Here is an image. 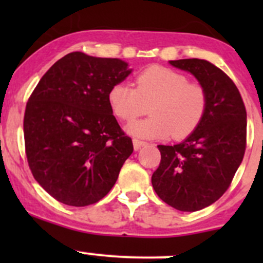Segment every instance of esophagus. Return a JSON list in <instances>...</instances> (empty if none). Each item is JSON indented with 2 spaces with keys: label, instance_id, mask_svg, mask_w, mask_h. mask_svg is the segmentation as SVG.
Returning a JSON list of instances; mask_svg holds the SVG:
<instances>
[{
  "label": "esophagus",
  "instance_id": "obj_1",
  "mask_svg": "<svg viewBox=\"0 0 263 263\" xmlns=\"http://www.w3.org/2000/svg\"><path fill=\"white\" fill-rule=\"evenodd\" d=\"M134 141V147L135 150H139V148H141L144 145H146V142L145 141H141V140H137V139H134L132 140Z\"/></svg>",
  "mask_w": 263,
  "mask_h": 263
}]
</instances>
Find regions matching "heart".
Masks as SVG:
<instances>
[{"label": "heart", "instance_id": "obj_1", "mask_svg": "<svg viewBox=\"0 0 263 263\" xmlns=\"http://www.w3.org/2000/svg\"><path fill=\"white\" fill-rule=\"evenodd\" d=\"M108 104L117 118L134 122L127 131L136 137L184 140L200 127L209 105L208 90L201 82L188 81L183 73L164 66H150L135 78V87L117 82L108 91Z\"/></svg>", "mask_w": 263, "mask_h": 263}]
</instances>
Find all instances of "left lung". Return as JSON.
<instances>
[{
	"label": "left lung",
	"instance_id": "8db88e82",
	"mask_svg": "<svg viewBox=\"0 0 263 263\" xmlns=\"http://www.w3.org/2000/svg\"><path fill=\"white\" fill-rule=\"evenodd\" d=\"M171 65L192 73L208 90L200 127L178 145H159L161 160L151 183L156 195L179 211H198L219 200L232 183L247 146V112L232 79L206 60Z\"/></svg>",
	"mask_w": 263,
	"mask_h": 263
}]
</instances>
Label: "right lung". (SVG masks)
<instances>
[{
	"instance_id": "1",
	"label": "right lung",
	"mask_w": 263,
	"mask_h": 263,
	"mask_svg": "<svg viewBox=\"0 0 263 263\" xmlns=\"http://www.w3.org/2000/svg\"><path fill=\"white\" fill-rule=\"evenodd\" d=\"M118 58L72 52L58 60L31 92L24 140L35 181L60 202L89 206L115 185L134 151L108 104V91L131 73Z\"/></svg>"
}]
</instances>
